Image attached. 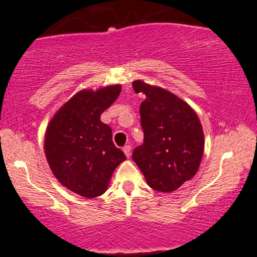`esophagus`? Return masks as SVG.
Segmentation results:
<instances>
[{
  "label": "esophagus",
  "mask_w": 257,
  "mask_h": 257,
  "mask_svg": "<svg viewBox=\"0 0 257 257\" xmlns=\"http://www.w3.org/2000/svg\"><path fill=\"white\" fill-rule=\"evenodd\" d=\"M131 150H132L131 145H125V147L122 148V151H123V153H125L126 157H130V156H131Z\"/></svg>",
  "instance_id": "1"
}]
</instances>
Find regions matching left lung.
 Wrapping results in <instances>:
<instances>
[{
	"mask_svg": "<svg viewBox=\"0 0 257 257\" xmlns=\"http://www.w3.org/2000/svg\"><path fill=\"white\" fill-rule=\"evenodd\" d=\"M143 93L141 125L144 143L134 150L132 160L155 191L169 193L191 180L204 154V132L189 104L160 87L132 82Z\"/></svg>",
	"mask_w": 257,
	"mask_h": 257,
	"instance_id": "obj_1",
	"label": "left lung"
}]
</instances>
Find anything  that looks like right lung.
<instances>
[{
	"instance_id": "1",
	"label": "right lung",
	"mask_w": 257,
	"mask_h": 257,
	"mask_svg": "<svg viewBox=\"0 0 257 257\" xmlns=\"http://www.w3.org/2000/svg\"><path fill=\"white\" fill-rule=\"evenodd\" d=\"M121 87L82 90L55 114L45 135V155L63 186L84 198L99 196L126 156L112 141V128L101 114L119 96Z\"/></svg>"
}]
</instances>
